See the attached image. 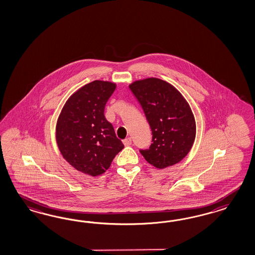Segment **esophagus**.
Returning <instances> with one entry per match:
<instances>
[{
    "mask_svg": "<svg viewBox=\"0 0 255 255\" xmlns=\"http://www.w3.org/2000/svg\"><path fill=\"white\" fill-rule=\"evenodd\" d=\"M123 142H124V146H126V147H127V146H130V145H131V139L130 138V137H128V138L124 139Z\"/></svg>",
    "mask_w": 255,
    "mask_h": 255,
    "instance_id": "1",
    "label": "esophagus"
}]
</instances>
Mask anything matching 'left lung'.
<instances>
[{"mask_svg":"<svg viewBox=\"0 0 255 255\" xmlns=\"http://www.w3.org/2000/svg\"><path fill=\"white\" fill-rule=\"evenodd\" d=\"M129 88L152 131V144L140 150L141 154L157 169L180 162L190 152L196 134L189 103L178 89L157 77L135 80Z\"/></svg>","mask_w":255,"mask_h":255,"instance_id":"left-lung-1","label":"left lung"}]
</instances>
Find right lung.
Wrapping results in <instances>:
<instances>
[{"mask_svg": "<svg viewBox=\"0 0 255 255\" xmlns=\"http://www.w3.org/2000/svg\"><path fill=\"white\" fill-rule=\"evenodd\" d=\"M116 86L94 80L81 87L65 102L56 124V142L63 159L92 177L104 174L124 147L104 115Z\"/></svg>", "mask_w": 255, "mask_h": 255, "instance_id": "obj_1", "label": "right lung"}]
</instances>
